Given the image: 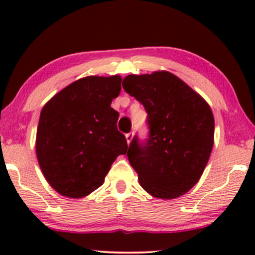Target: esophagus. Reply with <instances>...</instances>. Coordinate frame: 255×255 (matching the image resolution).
I'll list each match as a JSON object with an SVG mask.
<instances>
[{
  "instance_id": "1",
  "label": "esophagus",
  "mask_w": 255,
  "mask_h": 255,
  "mask_svg": "<svg viewBox=\"0 0 255 255\" xmlns=\"http://www.w3.org/2000/svg\"><path fill=\"white\" fill-rule=\"evenodd\" d=\"M133 135H134L133 133H128V134H126V139H127V142H128V145H129L131 140H133Z\"/></svg>"
}]
</instances>
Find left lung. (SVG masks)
Listing matches in <instances>:
<instances>
[{
  "instance_id": "1",
  "label": "left lung",
  "mask_w": 255,
  "mask_h": 255,
  "mask_svg": "<svg viewBox=\"0 0 255 255\" xmlns=\"http://www.w3.org/2000/svg\"><path fill=\"white\" fill-rule=\"evenodd\" d=\"M125 91L145 107L150 135L131 140L127 156L139 183L152 197L175 199L197 184L215 140L210 105L170 72L127 75Z\"/></svg>"
}]
</instances>
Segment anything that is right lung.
Wrapping results in <instances>:
<instances>
[{"mask_svg":"<svg viewBox=\"0 0 255 255\" xmlns=\"http://www.w3.org/2000/svg\"><path fill=\"white\" fill-rule=\"evenodd\" d=\"M122 78L86 77L74 81L43 107L36 135L40 170L58 194L84 198L101 187L110 166L127 152L111 102Z\"/></svg>","mask_w":255,"mask_h":255,"instance_id":"right-lung-1","label":"right lung"}]
</instances>
